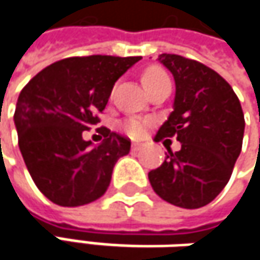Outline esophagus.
Returning a JSON list of instances; mask_svg holds the SVG:
<instances>
[{"mask_svg":"<svg viewBox=\"0 0 260 260\" xmlns=\"http://www.w3.org/2000/svg\"><path fill=\"white\" fill-rule=\"evenodd\" d=\"M140 149H141V144L140 143H132V150L134 152H138Z\"/></svg>","mask_w":260,"mask_h":260,"instance_id":"esophagus-1","label":"esophagus"}]
</instances>
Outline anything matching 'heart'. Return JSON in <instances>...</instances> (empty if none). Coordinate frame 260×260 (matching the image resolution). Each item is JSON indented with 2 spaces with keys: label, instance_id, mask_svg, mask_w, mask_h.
Returning a JSON list of instances; mask_svg holds the SVG:
<instances>
[{
  "label": "heart",
  "instance_id": "b5f03b06",
  "mask_svg": "<svg viewBox=\"0 0 260 260\" xmlns=\"http://www.w3.org/2000/svg\"><path fill=\"white\" fill-rule=\"evenodd\" d=\"M141 81H143V85L146 87V90H152L153 87L156 85H161L164 82H170V78L167 75V72L159 68V66H149L144 69L143 75H141ZM123 131L131 135V137H140L143 135L144 128H146V123L140 119H128L123 122Z\"/></svg>",
  "mask_w": 260,
  "mask_h": 260
}]
</instances>
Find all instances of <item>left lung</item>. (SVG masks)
I'll use <instances>...</instances> for the list:
<instances>
[{"label": "left lung", "instance_id": "8db88e82", "mask_svg": "<svg viewBox=\"0 0 260 260\" xmlns=\"http://www.w3.org/2000/svg\"><path fill=\"white\" fill-rule=\"evenodd\" d=\"M158 60L176 82L175 110L159 128L156 141L176 137L181 150L149 172L153 191L186 209L211 203L229 182L241 153L244 113L231 84L200 61L176 54Z\"/></svg>", "mask_w": 260, "mask_h": 260}]
</instances>
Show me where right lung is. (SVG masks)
Instances as JSON below:
<instances>
[{"label":"right lung","instance_id":"right-lung-1","mask_svg":"<svg viewBox=\"0 0 260 260\" xmlns=\"http://www.w3.org/2000/svg\"><path fill=\"white\" fill-rule=\"evenodd\" d=\"M141 57H69L40 71L22 88L15 125L26 169L52 203L82 206L102 197L114 164L131 140L98 128L104 141L91 147L85 131L101 122L113 85Z\"/></svg>","mask_w":260,"mask_h":260}]
</instances>
